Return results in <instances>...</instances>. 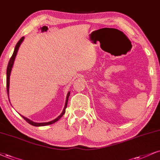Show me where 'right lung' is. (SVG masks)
<instances>
[{
  "label": "right lung",
  "mask_w": 160,
  "mask_h": 160,
  "mask_svg": "<svg viewBox=\"0 0 160 160\" xmlns=\"http://www.w3.org/2000/svg\"><path fill=\"white\" fill-rule=\"evenodd\" d=\"M24 40V37H22L20 40L18 41V42L17 43L16 46L15 47V50H14V52H13V54L10 60H9V64H8V66H7V94H8V97H9V78H10V74H11V72H12V67H13V64H14V62H15V57H16V55L18 53V49L20 46H21V43L23 42V41ZM69 96H70V92H68V95H67V98H66V102H65V105H64V110H63L62 113L59 115L58 117L56 118L55 119L52 120V121L50 122H40V123H38V122H32V120L29 119L28 118L25 117V116H21L26 121L28 122L29 124H30V125H32L33 126H36V127H40V126H46V125H51V124H53L55 123V122H56L57 121H58L59 119L62 118V116L64 115L65 113V110H66L67 108V106H68V98Z\"/></svg>",
  "instance_id": "add662e5"
}]
</instances>
